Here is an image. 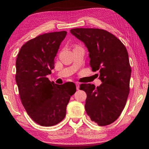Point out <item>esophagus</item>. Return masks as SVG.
Masks as SVG:
<instances>
[{
    "label": "esophagus",
    "instance_id": "1",
    "mask_svg": "<svg viewBox=\"0 0 149 149\" xmlns=\"http://www.w3.org/2000/svg\"><path fill=\"white\" fill-rule=\"evenodd\" d=\"M75 85H76V89L77 90L79 89V84L78 83H75Z\"/></svg>",
    "mask_w": 149,
    "mask_h": 149
}]
</instances>
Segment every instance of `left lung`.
Listing matches in <instances>:
<instances>
[{"label": "left lung", "instance_id": "1", "mask_svg": "<svg viewBox=\"0 0 149 149\" xmlns=\"http://www.w3.org/2000/svg\"><path fill=\"white\" fill-rule=\"evenodd\" d=\"M71 33L83 41L89 52L90 66L99 70L102 84H82L86 93L85 108L91 120L100 126L116 120L124 108L130 93L132 69L127 49L116 37L104 29L75 28Z\"/></svg>", "mask_w": 149, "mask_h": 149}]
</instances>
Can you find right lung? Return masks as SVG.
I'll return each instance as SVG.
<instances>
[{
    "label": "right lung",
    "instance_id": "obj_1",
    "mask_svg": "<svg viewBox=\"0 0 149 149\" xmlns=\"http://www.w3.org/2000/svg\"><path fill=\"white\" fill-rule=\"evenodd\" d=\"M67 32H52L26 42L16 58V81L20 99L30 118L42 126H52L64 119L74 83L57 85L47 75L54 68V58Z\"/></svg>",
    "mask_w": 149,
    "mask_h": 149
}]
</instances>
